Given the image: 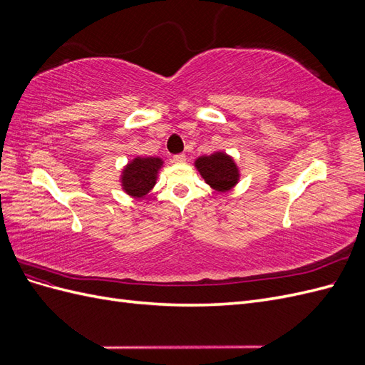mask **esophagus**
Listing matches in <instances>:
<instances>
[{"label":"esophagus","mask_w":365,"mask_h":365,"mask_svg":"<svg viewBox=\"0 0 365 365\" xmlns=\"http://www.w3.org/2000/svg\"><path fill=\"white\" fill-rule=\"evenodd\" d=\"M185 155H184V153H178V155H173L172 157V161L173 163H176V164H182V163H185Z\"/></svg>","instance_id":"34e87169"}]
</instances>
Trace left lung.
<instances>
[{
  "instance_id": "1",
  "label": "left lung",
  "mask_w": 365,
  "mask_h": 365,
  "mask_svg": "<svg viewBox=\"0 0 365 365\" xmlns=\"http://www.w3.org/2000/svg\"><path fill=\"white\" fill-rule=\"evenodd\" d=\"M195 168L201 173L205 182L217 192H228L239 181V169L235 160L225 152H215L212 155L200 157Z\"/></svg>"
}]
</instances>
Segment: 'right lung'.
Returning <instances> with one entry per match:
<instances>
[{
    "mask_svg": "<svg viewBox=\"0 0 365 365\" xmlns=\"http://www.w3.org/2000/svg\"><path fill=\"white\" fill-rule=\"evenodd\" d=\"M163 160L158 157H137L129 161L121 172V187L132 197L146 196L157 184Z\"/></svg>",
    "mask_w": 365,
    "mask_h": 365,
    "instance_id": "1",
    "label": "right lung"
}]
</instances>
